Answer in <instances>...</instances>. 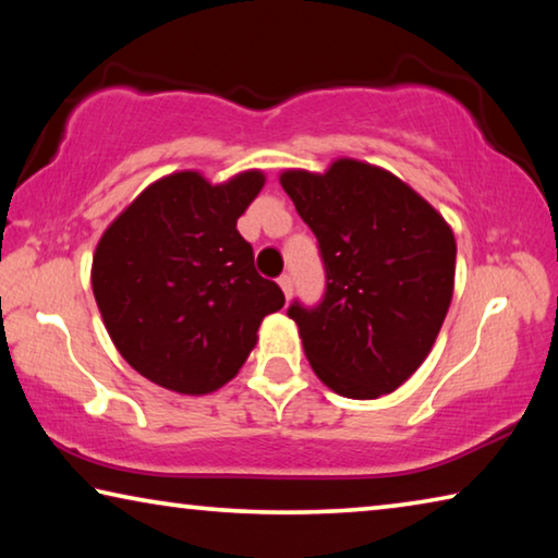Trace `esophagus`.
I'll return each instance as SVG.
<instances>
[{
  "label": "esophagus",
  "instance_id": "obj_1",
  "mask_svg": "<svg viewBox=\"0 0 558 558\" xmlns=\"http://www.w3.org/2000/svg\"><path fill=\"white\" fill-rule=\"evenodd\" d=\"M278 286L282 288V292H286V298L292 295V278L288 276V272H282V276L278 278Z\"/></svg>",
  "mask_w": 558,
  "mask_h": 558
}]
</instances>
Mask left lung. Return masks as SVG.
Instances as JSON below:
<instances>
[{
    "label": "left lung",
    "mask_w": 558,
    "mask_h": 558,
    "mask_svg": "<svg viewBox=\"0 0 558 558\" xmlns=\"http://www.w3.org/2000/svg\"><path fill=\"white\" fill-rule=\"evenodd\" d=\"M280 184L325 266L317 305L292 300L315 374L347 399H376L428 356L450 307L456 239L433 206L379 167L339 159Z\"/></svg>",
    "instance_id": "1"
}]
</instances>
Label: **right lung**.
<instances>
[{"label": "right lung", "instance_id": "obj_1", "mask_svg": "<svg viewBox=\"0 0 558 558\" xmlns=\"http://www.w3.org/2000/svg\"><path fill=\"white\" fill-rule=\"evenodd\" d=\"M260 189V172L216 186L177 172L102 233L93 295L118 352L145 379L177 393L216 391L239 374L263 317L286 305L235 229Z\"/></svg>", "mask_w": 558, "mask_h": 558}]
</instances>
